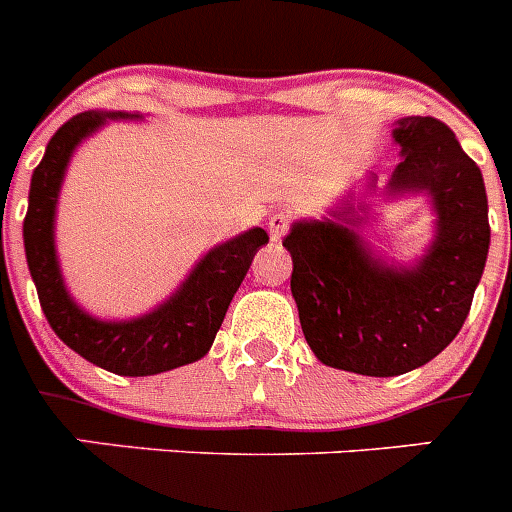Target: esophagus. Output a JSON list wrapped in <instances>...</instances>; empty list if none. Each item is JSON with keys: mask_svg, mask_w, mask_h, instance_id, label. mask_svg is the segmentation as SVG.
<instances>
[{"mask_svg": "<svg viewBox=\"0 0 512 512\" xmlns=\"http://www.w3.org/2000/svg\"><path fill=\"white\" fill-rule=\"evenodd\" d=\"M292 228V212H274V215L269 217V235L271 241H282L284 235H287V230Z\"/></svg>", "mask_w": 512, "mask_h": 512, "instance_id": "esophagus-1", "label": "esophagus"}]
</instances>
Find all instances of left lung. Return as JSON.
<instances>
[{
    "mask_svg": "<svg viewBox=\"0 0 512 512\" xmlns=\"http://www.w3.org/2000/svg\"><path fill=\"white\" fill-rule=\"evenodd\" d=\"M395 140L402 161L390 189L431 194L438 212L436 241L415 269L379 264L333 220L297 223L282 241L305 341L323 364L366 377L413 372L454 341L490 248L482 171L449 125L405 117Z\"/></svg>",
    "mask_w": 512,
    "mask_h": 512,
    "instance_id": "1",
    "label": "left lung"
}]
</instances>
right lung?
<instances>
[{
  "label": "right lung",
  "instance_id": "obj_1",
  "mask_svg": "<svg viewBox=\"0 0 512 512\" xmlns=\"http://www.w3.org/2000/svg\"><path fill=\"white\" fill-rule=\"evenodd\" d=\"M102 122L104 117L97 112H81L63 122L48 140L43 161L30 182V205L22 225L25 256L45 318L66 346L112 374L148 377L192 364L210 351L230 300L251 269L256 251L269 243V235L264 228H253L212 248L182 289L151 315L128 323H102L89 318L71 302L63 287L53 248V212L71 153L79 140L87 138Z\"/></svg>",
  "mask_w": 512,
  "mask_h": 512
}]
</instances>
